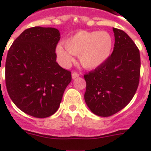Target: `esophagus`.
Here are the masks:
<instances>
[{"label":"esophagus","mask_w":151,"mask_h":151,"mask_svg":"<svg viewBox=\"0 0 151 151\" xmlns=\"http://www.w3.org/2000/svg\"><path fill=\"white\" fill-rule=\"evenodd\" d=\"M78 77H79V73H77V72H74V73H72V78L73 79H74L76 78H78Z\"/></svg>","instance_id":"obj_1"}]
</instances>
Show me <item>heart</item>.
<instances>
[{
	"label": "heart",
	"instance_id": "b5f03b06",
	"mask_svg": "<svg viewBox=\"0 0 151 151\" xmlns=\"http://www.w3.org/2000/svg\"><path fill=\"white\" fill-rule=\"evenodd\" d=\"M114 41L106 31H79L59 45L57 55L64 66L73 60V55H78L81 65L87 69H95L104 63L112 52Z\"/></svg>",
	"mask_w": 151,
	"mask_h": 151
}]
</instances>
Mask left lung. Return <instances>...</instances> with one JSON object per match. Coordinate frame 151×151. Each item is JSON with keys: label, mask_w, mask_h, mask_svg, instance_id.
<instances>
[{"label": "left lung", "mask_w": 151, "mask_h": 151, "mask_svg": "<svg viewBox=\"0 0 151 151\" xmlns=\"http://www.w3.org/2000/svg\"><path fill=\"white\" fill-rule=\"evenodd\" d=\"M115 43L109 59L85 73V100L91 111L110 117L125 107L133 98L139 82L140 55L131 37L113 28Z\"/></svg>", "instance_id": "1"}]
</instances>
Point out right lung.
Wrapping results in <instances>:
<instances>
[{"mask_svg":"<svg viewBox=\"0 0 151 151\" xmlns=\"http://www.w3.org/2000/svg\"><path fill=\"white\" fill-rule=\"evenodd\" d=\"M59 31L52 27L25 29L9 48L5 84L11 99L19 110L38 118L54 114L71 81L70 71L56 63Z\"/></svg>","mask_w":151,"mask_h":151,"instance_id":"add662e5","label":"right lung"}]
</instances>
